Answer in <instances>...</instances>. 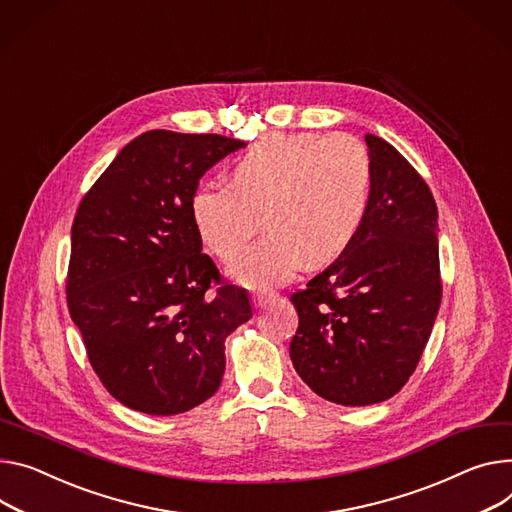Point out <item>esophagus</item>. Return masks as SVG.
Wrapping results in <instances>:
<instances>
[{"label": "esophagus", "instance_id": "34e87169", "mask_svg": "<svg viewBox=\"0 0 512 512\" xmlns=\"http://www.w3.org/2000/svg\"><path fill=\"white\" fill-rule=\"evenodd\" d=\"M272 297H274V293H254L252 295V303H254L256 309H262Z\"/></svg>", "mask_w": 512, "mask_h": 512}]
</instances>
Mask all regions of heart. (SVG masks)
<instances>
[{
	"instance_id": "obj_1",
	"label": "heart",
	"mask_w": 512,
	"mask_h": 512,
	"mask_svg": "<svg viewBox=\"0 0 512 512\" xmlns=\"http://www.w3.org/2000/svg\"><path fill=\"white\" fill-rule=\"evenodd\" d=\"M371 155L350 135L260 137L231 168V184L192 192L190 217L203 244L229 260L242 250L262 213L268 233L229 266L248 289L287 281L305 262L338 258L359 233L371 196Z\"/></svg>"
}]
</instances>
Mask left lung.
<instances>
[{
    "label": "left lung",
    "instance_id": "8db88e82",
    "mask_svg": "<svg viewBox=\"0 0 512 512\" xmlns=\"http://www.w3.org/2000/svg\"><path fill=\"white\" fill-rule=\"evenodd\" d=\"M371 196L348 248L291 295L299 328L289 355L320 398L389 400L414 373L441 305L439 213L420 174L385 139L365 135Z\"/></svg>",
    "mask_w": 512,
    "mask_h": 512
}]
</instances>
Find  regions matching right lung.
Listing matches in <instances>:
<instances>
[{
  "instance_id": "obj_1",
  "label": "right lung",
  "mask_w": 512,
  "mask_h": 512,
  "mask_svg": "<svg viewBox=\"0 0 512 512\" xmlns=\"http://www.w3.org/2000/svg\"><path fill=\"white\" fill-rule=\"evenodd\" d=\"M244 141L147 131L84 196L71 227L67 305L88 359L131 410L172 416L209 400L225 338L252 318L244 289L219 283L190 217L201 178Z\"/></svg>"
}]
</instances>
